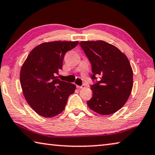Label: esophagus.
<instances>
[{"label": "esophagus", "mask_w": 155, "mask_h": 155, "mask_svg": "<svg viewBox=\"0 0 155 155\" xmlns=\"http://www.w3.org/2000/svg\"><path fill=\"white\" fill-rule=\"evenodd\" d=\"M85 87V85H82L81 86L77 85V87L78 88V89H82V88H84Z\"/></svg>", "instance_id": "obj_1"}]
</instances>
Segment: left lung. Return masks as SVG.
I'll list each match as a JSON object with an SVG mask.
<instances>
[{
  "instance_id": "left-lung-1",
  "label": "left lung",
  "mask_w": 155,
  "mask_h": 155,
  "mask_svg": "<svg viewBox=\"0 0 155 155\" xmlns=\"http://www.w3.org/2000/svg\"><path fill=\"white\" fill-rule=\"evenodd\" d=\"M81 48L91 65L93 96L87 106L101 115L118 111L127 103L133 85V70L127 57L116 46L104 41H81Z\"/></svg>"
}]
</instances>
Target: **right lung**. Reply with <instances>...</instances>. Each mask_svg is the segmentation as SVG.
I'll return each instance as SVG.
<instances>
[{
    "mask_svg": "<svg viewBox=\"0 0 155 155\" xmlns=\"http://www.w3.org/2000/svg\"><path fill=\"white\" fill-rule=\"evenodd\" d=\"M78 41H54L35 46L21 68L20 80L26 101L37 114L52 117L64 111L68 98L74 92V84L57 78L65 54Z\"/></svg>",
    "mask_w": 155,
    "mask_h": 155,
    "instance_id": "1",
    "label": "right lung"
}]
</instances>
